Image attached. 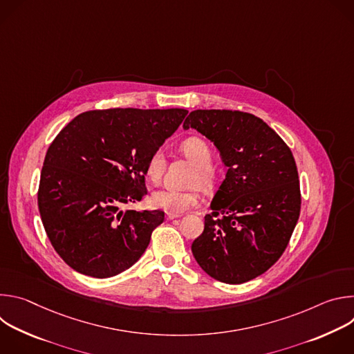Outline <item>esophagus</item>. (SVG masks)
Here are the masks:
<instances>
[{
  "mask_svg": "<svg viewBox=\"0 0 354 354\" xmlns=\"http://www.w3.org/2000/svg\"><path fill=\"white\" fill-rule=\"evenodd\" d=\"M182 214L178 213H167V220H174V218H179Z\"/></svg>",
  "mask_w": 354,
  "mask_h": 354,
  "instance_id": "1",
  "label": "esophagus"
}]
</instances>
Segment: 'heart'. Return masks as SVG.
I'll return each instance as SVG.
<instances>
[{"instance_id": "obj_1", "label": "heart", "mask_w": 354, "mask_h": 354, "mask_svg": "<svg viewBox=\"0 0 354 354\" xmlns=\"http://www.w3.org/2000/svg\"><path fill=\"white\" fill-rule=\"evenodd\" d=\"M180 153L196 167L190 176V185H198L203 189L213 186V153L210 145L200 137H189L180 142ZM167 167V157L162 148L154 149L147 160L145 174L151 182H160ZM200 200L197 187L179 190V189H160L149 197V203L154 209H161L169 213H182Z\"/></svg>"}]
</instances>
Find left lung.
I'll return each mask as SVG.
<instances>
[{"label":"left lung","instance_id":"8db88e82","mask_svg":"<svg viewBox=\"0 0 354 354\" xmlns=\"http://www.w3.org/2000/svg\"><path fill=\"white\" fill-rule=\"evenodd\" d=\"M196 129L218 148L228 167L192 243L198 266L213 279L241 284L283 255L299 217L301 192L291 149L262 119L239 111H193Z\"/></svg>","mask_w":354,"mask_h":354}]
</instances>
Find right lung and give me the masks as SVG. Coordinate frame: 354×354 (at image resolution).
I'll list each match as a JSON object with an SVG mask.
<instances>
[{
  "label": "right lung",
  "mask_w": 354,
  "mask_h": 354,
  "mask_svg": "<svg viewBox=\"0 0 354 354\" xmlns=\"http://www.w3.org/2000/svg\"><path fill=\"white\" fill-rule=\"evenodd\" d=\"M186 115V109L89 111L50 144L37 206L50 242L70 268L106 279L141 258L165 213L122 207L147 194V160Z\"/></svg>",
  "instance_id": "right-lung-1"
}]
</instances>
